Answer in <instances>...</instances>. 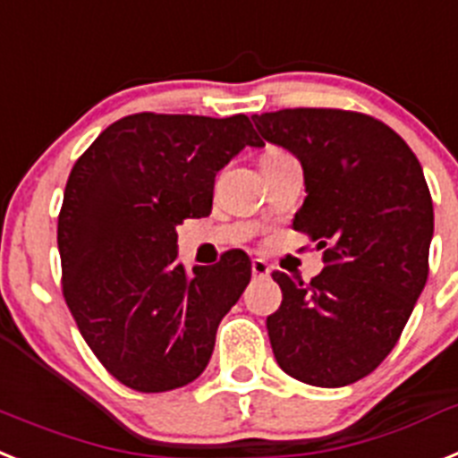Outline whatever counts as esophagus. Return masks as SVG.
Instances as JSON below:
<instances>
[{
	"instance_id": "esophagus-1",
	"label": "esophagus",
	"mask_w": 458,
	"mask_h": 458,
	"mask_svg": "<svg viewBox=\"0 0 458 458\" xmlns=\"http://www.w3.org/2000/svg\"><path fill=\"white\" fill-rule=\"evenodd\" d=\"M271 264H268V261H264V259H252V276L255 277H267V276H271Z\"/></svg>"
}]
</instances>
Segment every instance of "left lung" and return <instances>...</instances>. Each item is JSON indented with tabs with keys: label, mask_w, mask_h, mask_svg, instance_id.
<instances>
[{
	"label": "left lung",
	"mask_w": 458,
	"mask_h": 458,
	"mask_svg": "<svg viewBox=\"0 0 458 458\" xmlns=\"http://www.w3.org/2000/svg\"><path fill=\"white\" fill-rule=\"evenodd\" d=\"M252 123L301 162L294 229L318 241L327 264L308 284L273 271L283 289L267 319L276 361L306 385H352L394 350L428 277L433 201L421 164L361 113L284 108Z\"/></svg>",
	"instance_id": "1"
}]
</instances>
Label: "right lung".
<instances>
[{
  "label": "right lung",
  "instance_id": "add662e5",
  "mask_svg": "<svg viewBox=\"0 0 458 458\" xmlns=\"http://www.w3.org/2000/svg\"><path fill=\"white\" fill-rule=\"evenodd\" d=\"M245 146H264L245 115L136 113L73 164L57 222L66 306L97 359L136 392L197 380L248 287L243 250L187 271L175 232L210 213L215 175Z\"/></svg>",
  "mask_w": 458,
  "mask_h": 458
}]
</instances>
